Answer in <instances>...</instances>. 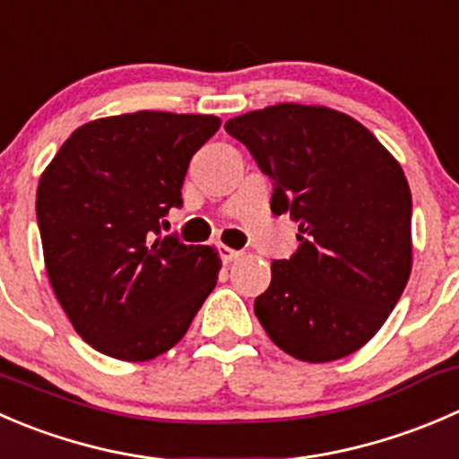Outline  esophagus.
Returning a JSON list of instances; mask_svg holds the SVG:
<instances>
[{
	"label": "esophagus",
	"instance_id": "obj_1",
	"mask_svg": "<svg viewBox=\"0 0 459 459\" xmlns=\"http://www.w3.org/2000/svg\"><path fill=\"white\" fill-rule=\"evenodd\" d=\"M220 255H221V260H224L226 264H229V262L238 260V257L242 255V251H235V248L224 247V244H221V247H220Z\"/></svg>",
	"mask_w": 459,
	"mask_h": 459
}]
</instances>
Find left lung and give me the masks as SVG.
<instances>
[{"label": "left lung", "mask_w": 459, "mask_h": 459, "mask_svg": "<svg viewBox=\"0 0 459 459\" xmlns=\"http://www.w3.org/2000/svg\"><path fill=\"white\" fill-rule=\"evenodd\" d=\"M273 181L271 211L298 221L291 260L271 262L255 316L298 361L357 352L381 329L412 269V197L368 127L323 105L280 102L226 121Z\"/></svg>", "instance_id": "obj_1"}]
</instances>
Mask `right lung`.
Masks as SVG:
<instances>
[{"instance_id":"add662e5","label":"right lung","mask_w":459,"mask_h":459,"mask_svg":"<svg viewBox=\"0 0 459 459\" xmlns=\"http://www.w3.org/2000/svg\"><path fill=\"white\" fill-rule=\"evenodd\" d=\"M206 114L134 111L84 123L39 177L53 293L93 350L150 361L175 348L215 289V247L163 238L193 154L220 130Z\"/></svg>"}]
</instances>
